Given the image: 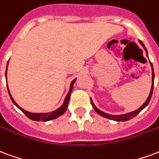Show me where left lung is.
Returning a JSON list of instances; mask_svg holds the SVG:
<instances>
[{"mask_svg": "<svg viewBox=\"0 0 159 159\" xmlns=\"http://www.w3.org/2000/svg\"><path fill=\"white\" fill-rule=\"evenodd\" d=\"M139 42H140V44H141L142 46H143V47L144 49H145L146 52H147V56H148V51H147V49H146L145 46H144V44L141 42V41H139ZM150 63H151V66H152V88H151V92H150V94H149V96H148V99L146 100V102H145L143 104V106L140 107H139L138 110L134 111V112H129V113H127V114L116 115V116H114V115H109V114H107V113H105V112H102L101 110H99V109H98L97 107H96L95 105L93 104V101L91 100V103H92V105H93V108H94V110H95L96 112H98L99 115H101L102 117H106V118H108V119H111V120H114V121H117V122H122V121H123H123H128V120H130V119H132V118H133L134 117H136L137 115L139 114V112H141L143 109L145 108V107L148 106V104L149 103L150 100H151V98H152V92H153V85H154V84H153V82H154V72H153V67H152V62H150Z\"/></svg>", "mask_w": 159, "mask_h": 159, "instance_id": "1", "label": "left lung"}]
</instances>
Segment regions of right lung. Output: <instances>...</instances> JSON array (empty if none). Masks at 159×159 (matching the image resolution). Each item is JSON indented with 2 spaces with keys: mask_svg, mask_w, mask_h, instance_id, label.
<instances>
[{
  "mask_svg": "<svg viewBox=\"0 0 159 159\" xmlns=\"http://www.w3.org/2000/svg\"><path fill=\"white\" fill-rule=\"evenodd\" d=\"M8 62H9V61H8ZM8 62H7V65H8ZM7 70H6V77H7ZM76 80L74 79L71 83V86H70V90H69L68 93H67V95H66V98H65V101H64V103L62 104V106L60 107L59 108L55 110V111H53L52 112H47V113H33V112H27L26 110H24L23 108L20 107L18 106L16 102L14 101V99L12 98L11 95V93L9 92V89H8V93H9L10 98L11 99V101L13 103L15 104L16 106L18 108L20 109V111L24 113V114L26 115V117H29L30 119L33 120V121H42V122H47V121H50V120L55 119L57 117H60L61 115L63 114L64 112H66V108H67V106H68L69 103V99H70V96H71V91H72V88H73V84L76 82Z\"/></svg>",
  "mask_w": 159,
  "mask_h": 159,
  "instance_id": "1",
  "label": "right lung"
}]
</instances>
